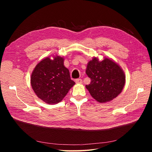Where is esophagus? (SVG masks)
Returning <instances> with one entry per match:
<instances>
[{"label": "esophagus", "mask_w": 152, "mask_h": 152, "mask_svg": "<svg viewBox=\"0 0 152 152\" xmlns=\"http://www.w3.org/2000/svg\"><path fill=\"white\" fill-rule=\"evenodd\" d=\"M75 83L76 84H82V80L81 79H77L75 80Z\"/></svg>", "instance_id": "obj_1"}]
</instances>
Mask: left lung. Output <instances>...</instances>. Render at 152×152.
<instances>
[{"instance_id": "8db88e82", "label": "left lung", "mask_w": 152, "mask_h": 152, "mask_svg": "<svg viewBox=\"0 0 152 152\" xmlns=\"http://www.w3.org/2000/svg\"><path fill=\"white\" fill-rule=\"evenodd\" d=\"M86 74L91 83L86 87L99 103L108 102L120 94L125 84L126 76L122 68L108 58L99 61L94 58L87 64Z\"/></svg>"}]
</instances>
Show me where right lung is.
I'll list each match as a JSON object with an SVG mask.
<instances>
[{"label":"right lung","mask_w":152,"mask_h":152,"mask_svg":"<svg viewBox=\"0 0 152 152\" xmlns=\"http://www.w3.org/2000/svg\"><path fill=\"white\" fill-rule=\"evenodd\" d=\"M64 59L46 58L39 63L31 73V85L38 98L48 104L60 102L75 83L64 66Z\"/></svg>","instance_id":"add662e5"}]
</instances>
